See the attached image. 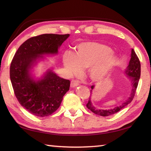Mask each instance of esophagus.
Returning <instances> with one entry per match:
<instances>
[{"instance_id": "34e87169", "label": "esophagus", "mask_w": 151, "mask_h": 151, "mask_svg": "<svg viewBox=\"0 0 151 151\" xmlns=\"http://www.w3.org/2000/svg\"><path fill=\"white\" fill-rule=\"evenodd\" d=\"M78 82L77 81H72L70 82V88H75L78 86Z\"/></svg>"}]
</instances>
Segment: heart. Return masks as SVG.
Listing matches in <instances>:
<instances>
[{"mask_svg": "<svg viewBox=\"0 0 151 151\" xmlns=\"http://www.w3.org/2000/svg\"><path fill=\"white\" fill-rule=\"evenodd\" d=\"M118 57L104 45L94 41H82L75 46V54L66 52L63 56V64L68 75H78L82 69L88 68L92 81H105L113 71Z\"/></svg>", "mask_w": 151, "mask_h": 151, "instance_id": "1", "label": "heart"}]
</instances>
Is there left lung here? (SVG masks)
Returning a JSON list of instances; mask_svg holds the SVG:
<instances>
[{
    "label": "left lung",
    "instance_id": "left-lung-1",
    "mask_svg": "<svg viewBox=\"0 0 151 151\" xmlns=\"http://www.w3.org/2000/svg\"><path fill=\"white\" fill-rule=\"evenodd\" d=\"M131 58L130 60V62L129 65H128L127 69L124 70V73L126 76L129 78V81L131 84V93L130 96L126 101H124L120 106L114 107V108L110 109H106V110H103V109H100L98 108H96L95 106L91 102V94L93 93V90L95 88L94 86H91V89L90 91V95L89 98V101L88 104H86V106L88 109H89L94 114L101 115V116H110V115H113L114 114H116L117 112L119 111L121 109L124 108L126 106L130 104L132 101L133 100L134 95L136 93V91L138 85L139 80L141 75V64L139 60L138 57L137 56L135 51L134 49L131 50Z\"/></svg>",
    "mask_w": 151,
    "mask_h": 151
}]
</instances>
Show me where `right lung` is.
<instances>
[{"mask_svg": "<svg viewBox=\"0 0 151 151\" xmlns=\"http://www.w3.org/2000/svg\"><path fill=\"white\" fill-rule=\"evenodd\" d=\"M69 34H45L27 40L19 47L9 70L10 80L19 103L30 114L46 117L60 107L69 90L70 81L60 78L49 69L35 78L32 70L44 56L55 55Z\"/></svg>", "mask_w": 151, "mask_h": 151, "instance_id": "right-lung-1", "label": "right lung"}]
</instances>
